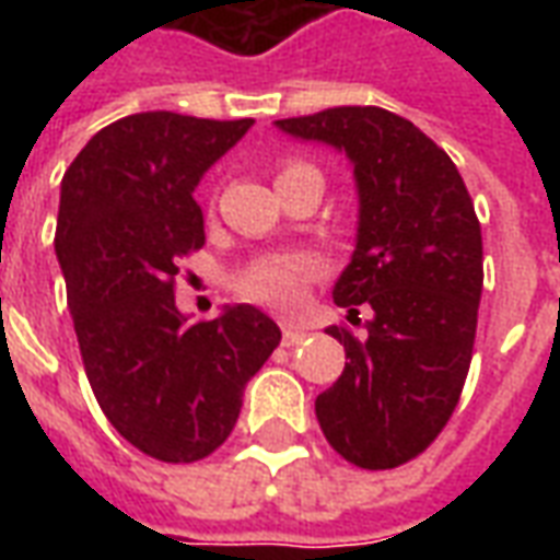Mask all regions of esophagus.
Masks as SVG:
<instances>
[{"label":"esophagus","instance_id":"esophagus-1","mask_svg":"<svg viewBox=\"0 0 560 560\" xmlns=\"http://www.w3.org/2000/svg\"><path fill=\"white\" fill-rule=\"evenodd\" d=\"M303 339H305L303 329H296V327L281 329V345H284V348H293V345H300Z\"/></svg>","mask_w":560,"mask_h":560}]
</instances>
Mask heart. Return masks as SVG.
Here are the masks:
<instances>
[{
	"instance_id": "obj_1",
	"label": "heart",
	"mask_w": 560,
	"mask_h": 560,
	"mask_svg": "<svg viewBox=\"0 0 560 560\" xmlns=\"http://www.w3.org/2000/svg\"><path fill=\"white\" fill-rule=\"evenodd\" d=\"M300 167H305V164H288L281 171V176L291 171H300ZM317 269H320V264L312 255H305V252L267 255L257 257L255 264H248L236 276L233 288L248 303L288 315V312H293L296 305L303 303L305 284L315 279Z\"/></svg>"
}]
</instances>
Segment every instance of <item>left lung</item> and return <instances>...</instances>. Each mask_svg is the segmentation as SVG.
<instances>
[{
  "label": "left lung",
  "instance_id": "8db88e82",
  "mask_svg": "<svg viewBox=\"0 0 560 560\" xmlns=\"http://www.w3.org/2000/svg\"><path fill=\"white\" fill-rule=\"evenodd\" d=\"M279 131L345 152L357 243L332 300L365 332L329 327L345 372L315 401L329 446L369 470L399 468L444 429L468 377L482 293L480 221L456 164L384 107H329Z\"/></svg>",
  "mask_w": 560,
  "mask_h": 560
}]
</instances>
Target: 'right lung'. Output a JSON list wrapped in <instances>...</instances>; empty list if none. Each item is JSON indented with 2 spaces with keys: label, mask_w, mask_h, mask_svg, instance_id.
Returning a JSON list of instances; mask_svg holds the SVG:
<instances>
[{
  "label": "right lung",
  "mask_w": 560,
  "mask_h": 560,
  "mask_svg": "<svg viewBox=\"0 0 560 560\" xmlns=\"http://www.w3.org/2000/svg\"><path fill=\"white\" fill-rule=\"evenodd\" d=\"M255 119L149 110L116 119L62 176L56 257L92 393L116 432L159 462H197L236 425L243 389L281 329L255 305L188 324L179 260L207 243L195 188Z\"/></svg>",
  "instance_id": "1"
}]
</instances>
